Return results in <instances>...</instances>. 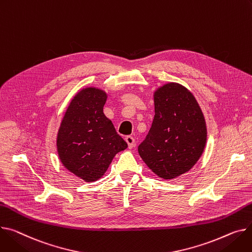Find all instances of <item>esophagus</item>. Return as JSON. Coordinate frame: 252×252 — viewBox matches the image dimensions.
<instances>
[{
    "mask_svg": "<svg viewBox=\"0 0 252 252\" xmlns=\"http://www.w3.org/2000/svg\"><path fill=\"white\" fill-rule=\"evenodd\" d=\"M126 142L127 143V146L129 149L135 147V139H133L131 136H126Z\"/></svg>",
    "mask_w": 252,
    "mask_h": 252,
    "instance_id": "obj_1",
    "label": "esophagus"
}]
</instances>
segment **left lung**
<instances>
[{
    "label": "left lung",
    "instance_id": "8db88e82",
    "mask_svg": "<svg viewBox=\"0 0 252 252\" xmlns=\"http://www.w3.org/2000/svg\"><path fill=\"white\" fill-rule=\"evenodd\" d=\"M155 116L138 151L143 161L163 179L189 171L207 142L205 117L192 93L177 83L154 93Z\"/></svg>",
    "mask_w": 252,
    "mask_h": 252
}]
</instances>
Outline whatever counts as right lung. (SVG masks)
<instances>
[{"instance_id":"add662e5","label":"right lung","mask_w":252,"mask_h":252,"mask_svg":"<svg viewBox=\"0 0 252 252\" xmlns=\"http://www.w3.org/2000/svg\"><path fill=\"white\" fill-rule=\"evenodd\" d=\"M106 98L104 91L93 87L78 92L58 132L57 147L63 165L87 182L101 177L113 157L127 148L103 113Z\"/></svg>"}]
</instances>
